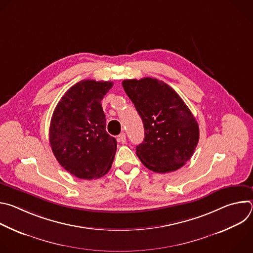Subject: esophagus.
Here are the masks:
<instances>
[{
	"mask_svg": "<svg viewBox=\"0 0 253 253\" xmlns=\"http://www.w3.org/2000/svg\"><path fill=\"white\" fill-rule=\"evenodd\" d=\"M117 141L122 143V144H125L126 143V134L125 133H121L118 138H117Z\"/></svg>",
	"mask_w": 253,
	"mask_h": 253,
	"instance_id": "34e87169",
	"label": "esophagus"
}]
</instances>
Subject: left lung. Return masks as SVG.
<instances>
[{
  "mask_svg": "<svg viewBox=\"0 0 253 253\" xmlns=\"http://www.w3.org/2000/svg\"><path fill=\"white\" fill-rule=\"evenodd\" d=\"M123 88L144 125V140L136 154L157 173L182 167L199 140V127L184 101L166 83L155 78L124 80Z\"/></svg>",
  "mask_w": 253,
  "mask_h": 253,
  "instance_id": "8db88e82",
  "label": "left lung"
}]
</instances>
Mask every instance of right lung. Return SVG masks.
<instances>
[{"instance_id": "obj_1", "label": "right lung", "mask_w": 253, "mask_h": 253, "mask_svg": "<svg viewBox=\"0 0 253 253\" xmlns=\"http://www.w3.org/2000/svg\"><path fill=\"white\" fill-rule=\"evenodd\" d=\"M110 81L82 80L57 104L50 124L52 151L60 165L80 179H96L110 170L117 141L106 131L101 101Z\"/></svg>"}]
</instances>
